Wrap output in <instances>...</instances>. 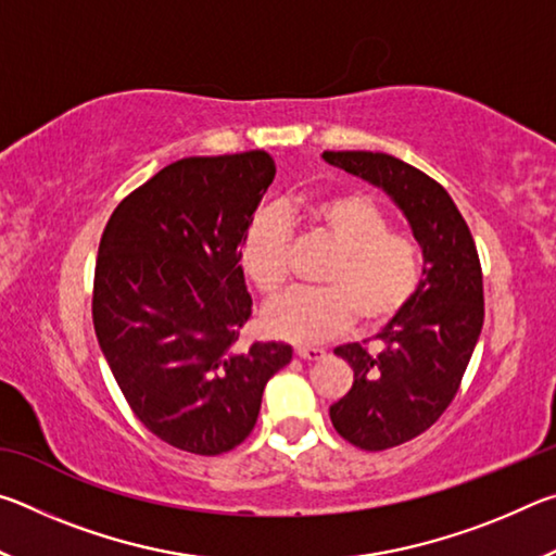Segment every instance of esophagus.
Listing matches in <instances>:
<instances>
[{"mask_svg": "<svg viewBox=\"0 0 556 556\" xmlns=\"http://www.w3.org/2000/svg\"><path fill=\"white\" fill-rule=\"evenodd\" d=\"M296 355L301 357V361L314 363V361H321L326 351H324V348H296Z\"/></svg>", "mask_w": 556, "mask_h": 556, "instance_id": "esophagus-1", "label": "esophagus"}]
</instances>
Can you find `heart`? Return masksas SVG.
Listing matches in <instances>:
<instances>
[{"label":"heart","instance_id":"b5f03b06","mask_svg":"<svg viewBox=\"0 0 556 556\" xmlns=\"http://www.w3.org/2000/svg\"><path fill=\"white\" fill-rule=\"evenodd\" d=\"M306 218L338 250L316 291H289L262 314L265 331L291 343H321L357 321L390 324L421 281V250L363 193H336L308 205ZM291 225L279 208L260 211L242 235L240 262L260 294L275 296L289 277Z\"/></svg>","mask_w":556,"mask_h":556}]
</instances>
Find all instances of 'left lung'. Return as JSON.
I'll use <instances>...</instances> for the list:
<instances>
[{"label": "left lung", "mask_w": 556, "mask_h": 556, "mask_svg": "<svg viewBox=\"0 0 556 556\" xmlns=\"http://www.w3.org/2000/svg\"><path fill=\"white\" fill-rule=\"evenodd\" d=\"M331 166L382 188L407 218L425 267L417 294L375 336L345 343L353 388L331 404L338 434L365 451L419 437L456 397L483 328V275L473 235L444 186L382 152H324Z\"/></svg>", "instance_id": "8db88e82"}]
</instances>
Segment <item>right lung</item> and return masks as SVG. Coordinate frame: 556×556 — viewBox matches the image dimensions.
<instances>
[{
	"label": "right lung",
	"mask_w": 556,
	"mask_h": 556,
	"mask_svg": "<svg viewBox=\"0 0 556 556\" xmlns=\"http://www.w3.org/2000/svg\"><path fill=\"white\" fill-rule=\"evenodd\" d=\"M267 152L188 156L122 201L102 232L92 324L137 419L166 444L218 456L255 429L287 343L240 348L252 314L240 244L275 181Z\"/></svg>",
	"instance_id": "obj_1"
}]
</instances>
